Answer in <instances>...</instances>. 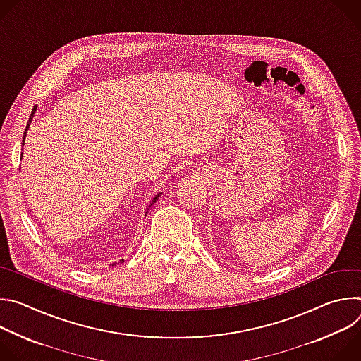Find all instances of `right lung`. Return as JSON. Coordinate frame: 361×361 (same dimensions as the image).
Instances as JSON below:
<instances>
[{
    "instance_id": "add662e5",
    "label": "right lung",
    "mask_w": 361,
    "mask_h": 361,
    "mask_svg": "<svg viewBox=\"0 0 361 361\" xmlns=\"http://www.w3.org/2000/svg\"><path fill=\"white\" fill-rule=\"evenodd\" d=\"M34 111H35V107H34V110H32V113H31V116H30V120H28V123H27V128H25V131H24V138H25L27 130H28V127H30V123H31V120H32V117H34ZM23 144H24V141H23ZM159 195H160V194H157L156 197H154V200H152V204H154V201H156V200L159 198Z\"/></svg>"
}]
</instances>
